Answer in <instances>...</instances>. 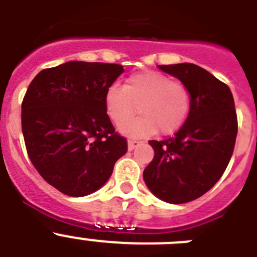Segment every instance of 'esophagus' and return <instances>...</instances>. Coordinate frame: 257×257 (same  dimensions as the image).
Here are the masks:
<instances>
[{
    "instance_id": "34e87169",
    "label": "esophagus",
    "mask_w": 257,
    "mask_h": 257,
    "mask_svg": "<svg viewBox=\"0 0 257 257\" xmlns=\"http://www.w3.org/2000/svg\"><path fill=\"white\" fill-rule=\"evenodd\" d=\"M140 144H142V143L138 142V140L130 139V140H128V151H133V149L138 148V147H139Z\"/></svg>"
}]
</instances>
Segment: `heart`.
I'll use <instances>...</instances> for the list:
<instances>
[{"label":"heart","instance_id":"b5f03b06","mask_svg":"<svg viewBox=\"0 0 257 257\" xmlns=\"http://www.w3.org/2000/svg\"><path fill=\"white\" fill-rule=\"evenodd\" d=\"M105 110L115 126H121L137 111L142 115L122 126L133 136H151L157 131L171 135L185 123L192 105L187 85L157 70H143L128 76L124 85L113 83L104 97Z\"/></svg>","mask_w":257,"mask_h":257}]
</instances>
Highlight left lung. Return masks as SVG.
Segmentation results:
<instances>
[{
    "instance_id": "8db88e82",
    "label": "left lung",
    "mask_w": 257,
    "mask_h": 257,
    "mask_svg": "<svg viewBox=\"0 0 257 257\" xmlns=\"http://www.w3.org/2000/svg\"><path fill=\"white\" fill-rule=\"evenodd\" d=\"M189 88L187 121L172 138L149 140L154 158L144 181L154 196L169 203H187L219 181L234 151L237 112L230 88L207 70L190 63L158 65Z\"/></svg>"
}]
</instances>
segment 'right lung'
I'll return each mask as SVG.
<instances>
[{
	"label": "right lung",
	"mask_w": 257,
	"mask_h": 257,
	"mask_svg": "<svg viewBox=\"0 0 257 257\" xmlns=\"http://www.w3.org/2000/svg\"><path fill=\"white\" fill-rule=\"evenodd\" d=\"M123 67L68 61L41 70L22 103L29 160L59 192L91 194L106 183L127 140L106 114L104 97Z\"/></svg>",
	"instance_id": "add662e5"
}]
</instances>
